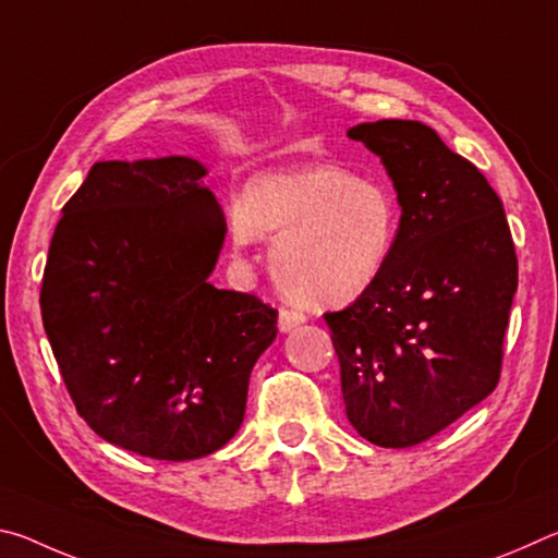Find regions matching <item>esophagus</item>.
<instances>
[{
    "label": "esophagus",
    "mask_w": 558,
    "mask_h": 558,
    "mask_svg": "<svg viewBox=\"0 0 558 558\" xmlns=\"http://www.w3.org/2000/svg\"><path fill=\"white\" fill-rule=\"evenodd\" d=\"M302 323H305V315H302L300 310H288V307L280 310V315H278L280 332H290V329L300 327Z\"/></svg>",
    "instance_id": "1"
}]
</instances>
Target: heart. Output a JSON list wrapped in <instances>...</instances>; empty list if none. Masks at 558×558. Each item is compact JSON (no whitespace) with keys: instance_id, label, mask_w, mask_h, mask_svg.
<instances>
[{"instance_id":"obj_1","label":"heart","mask_w":558,"mask_h":558,"mask_svg":"<svg viewBox=\"0 0 558 558\" xmlns=\"http://www.w3.org/2000/svg\"><path fill=\"white\" fill-rule=\"evenodd\" d=\"M399 206L379 179L323 165L253 177L231 216L235 245L278 235L270 268L307 307H342L369 292L399 239Z\"/></svg>"}]
</instances>
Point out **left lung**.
<instances>
[{"instance_id": "1", "label": "left lung", "mask_w": 558, "mask_h": 558, "mask_svg": "<svg viewBox=\"0 0 558 558\" xmlns=\"http://www.w3.org/2000/svg\"><path fill=\"white\" fill-rule=\"evenodd\" d=\"M381 157L401 204L389 266L325 323L347 418L381 448H411L495 391L517 253L502 202L480 169L415 120L347 132Z\"/></svg>"}]
</instances>
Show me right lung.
<instances>
[{
    "instance_id": "right-lung-1",
    "label": "right lung",
    "mask_w": 558,
    "mask_h": 558,
    "mask_svg": "<svg viewBox=\"0 0 558 558\" xmlns=\"http://www.w3.org/2000/svg\"><path fill=\"white\" fill-rule=\"evenodd\" d=\"M192 157L96 162L63 206L41 317L75 411L102 440L194 460L241 428L278 310L209 282L226 235Z\"/></svg>"
}]
</instances>
